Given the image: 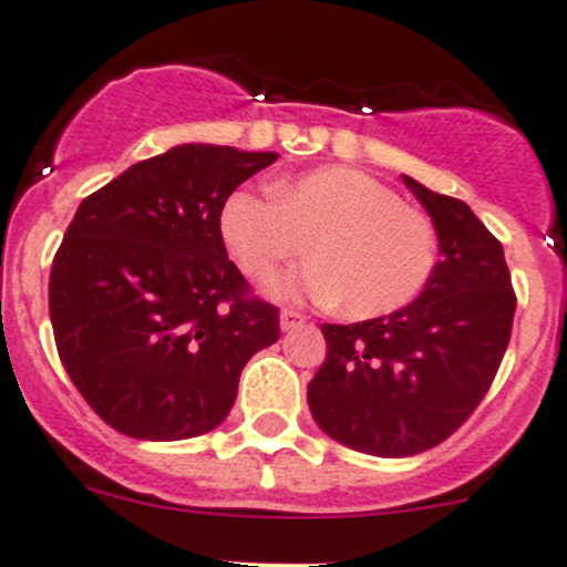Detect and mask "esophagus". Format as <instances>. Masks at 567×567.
Listing matches in <instances>:
<instances>
[{
  "label": "esophagus",
  "mask_w": 567,
  "mask_h": 567,
  "mask_svg": "<svg viewBox=\"0 0 567 567\" xmlns=\"http://www.w3.org/2000/svg\"><path fill=\"white\" fill-rule=\"evenodd\" d=\"M303 323H307V318H303L301 312H293V309H282V312H279V329L282 331H293Z\"/></svg>",
  "instance_id": "esophagus-1"
}]
</instances>
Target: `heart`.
Returning a JSON list of instances; mask_svg holds the SVG:
<instances>
[{
    "label": "heart",
    "mask_w": 567,
    "mask_h": 567,
    "mask_svg": "<svg viewBox=\"0 0 567 567\" xmlns=\"http://www.w3.org/2000/svg\"><path fill=\"white\" fill-rule=\"evenodd\" d=\"M219 230L252 279H271L309 244L315 258L285 274L274 293L339 303L350 318L408 307L437 266L432 219L374 176L344 165L277 178L271 195L236 189L219 212Z\"/></svg>",
    "instance_id": "heart-1"
}]
</instances>
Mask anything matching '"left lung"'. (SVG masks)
<instances>
[{"label":"left lung","instance_id":"1","mask_svg":"<svg viewBox=\"0 0 567 567\" xmlns=\"http://www.w3.org/2000/svg\"><path fill=\"white\" fill-rule=\"evenodd\" d=\"M437 230L440 260L421 296L383 318L323 323V367L307 389L329 437L372 456H415L470 419L514 326L503 244L464 200L402 176Z\"/></svg>","mask_w":567,"mask_h":567}]
</instances>
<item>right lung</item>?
I'll return each instance as SVG.
<instances>
[{"instance_id":"obj_1","label":"right lung","mask_w":567,"mask_h":567,"mask_svg":"<svg viewBox=\"0 0 567 567\" xmlns=\"http://www.w3.org/2000/svg\"><path fill=\"white\" fill-rule=\"evenodd\" d=\"M277 157L182 143L75 212L48 282L53 339L116 432L157 443L212 432L247 361L279 339L277 307L249 299L219 230L230 193Z\"/></svg>"}]
</instances>
